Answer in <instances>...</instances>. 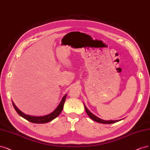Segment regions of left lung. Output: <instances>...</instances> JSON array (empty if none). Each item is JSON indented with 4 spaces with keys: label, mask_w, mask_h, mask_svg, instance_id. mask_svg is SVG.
Masks as SVG:
<instances>
[{
    "label": "left lung",
    "mask_w": 150,
    "mask_h": 150,
    "mask_svg": "<svg viewBox=\"0 0 150 150\" xmlns=\"http://www.w3.org/2000/svg\"><path fill=\"white\" fill-rule=\"evenodd\" d=\"M84 108H85L86 112V113H87V115H89V117L91 118L92 120H94V121H96V122H97L101 123H104V124H111V123H115V122H118V121L121 120H102V119H101V118H99L98 117L96 116L95 115L93 114L92 113H91V112L88 110V108H87L86 107V105H85L84 104Z\"/></svg>",
    "instance_id": "obj_1"
}]
</instances>
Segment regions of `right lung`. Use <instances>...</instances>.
<instances>
[{"instance_id": "1", "label": "right lung", "mask_w": 150, "mask_h": 150, "mask_svg": "<svg viewBox=\"0 0 150 150\" xmlns=\"http://www.w3.org/2000/svg\"><path fill=\"white\" fill-rule=\"evenodd\" d=\"M67 94H65L59 103V104L58 106L56 108V109L52 112L51 113H49L48 115H43V116H33V115H30L25 114L23 112H22L21 110H19L17 108V107L15 105L14 103L12 101V104L13 106L15 108V110H16V112L18 113V114L21 116L22 117L24 118L25 119L27 120L28 121L32 122L34 123H48L51 120H54L55 118L57 117L61 112V111L63 110L64 104L66 100V98Z\"/></svg>"}]
</instances>
